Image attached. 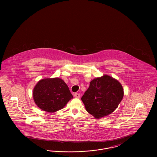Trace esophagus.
I'll use <instances>...</instances> for the list:
<instances>
[{
    "label": "esophagus",
    "mask_w": 157,
    "mask_h": 157,
    "mask_svg": "<svg viewBox=\"0 0 157 157\" xmlns=\"http://www.w3.org/2000/svg\"><path fill=\"white\" fill-rule=\"evenodd\" d=\"M74 97H75V98H80V94H79V93H75V94H74Z\"/></svg>",
    "instance_id": "1"
}]
</instances>
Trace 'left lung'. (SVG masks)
Instances as JSON below:
<instances>
[{"label":"left lung","instance_id":"8db88e82","mask_svg":"<svg viewBox=\"0 0 157 157\" xmlns=\"http://www.w3.org/2000/svg\"><path fill=\"white\" fill-rule=\"evenodd\" d=\"M124 89L118 80L109 75L94 79L81 100L87 112L96 119L112 113L124 97Z\"/></svg>","mask_w":157,"mask_h":157}]
</instances>
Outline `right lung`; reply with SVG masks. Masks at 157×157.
Listing matches in <instances>:
<instances>
[{"instance_id":"1","label":"right lung","mask_w":157,"mask_h":157,"mask_svg":"<svg viewBox=\"0 0 157 157\" xmlns=\"http://www.w3.org/2000/svg\"><path fill=\"white\" fill-rule=\"evenodd\" d=\"M35 103L42 110L55 112L65 106L73 98L66 83L60 78H45L37 82L33 90Z\"/></svg>"}]
</instances>
